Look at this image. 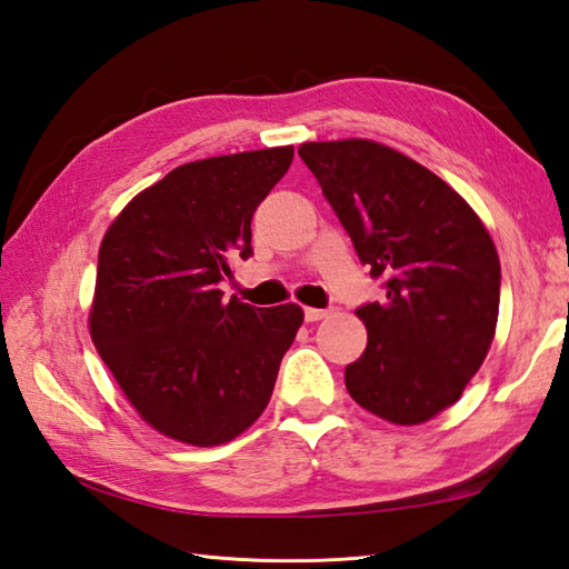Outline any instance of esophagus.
<instances>
[{
	"label": "esophagus",
	"mask_w": 569,
	"mask_h": 569,
	"mask_svg": "<svg viewBox=\"0 0 569 569\" xmlns=\"http://www.w3.org/2000/svg\"><path fill=\"white\" fill-rule=\"evenodd\" d=\"M327 317H329L327 309H315V307H307L305 309V319L307 321H321V319H327Z\"/></svg>",
	"instance_id": "1"
}]
</instances>
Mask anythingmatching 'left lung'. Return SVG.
I'll return each instance as SVG.
<instances>
[{
	"label": "left lung",
	"mask_w": 569,
	"mask_h": 569,
	"mask_svg": "<svg viewBox=\"0 0 569 569\" xmlns=\"http://www.w3.org/2000/svg\"><path fill=\"white\" fill-rule=\"evenodd\" d=\"M299 157L386 299L356 309L368 343L346 388L392 425H422L455 405L491 349L501 262L461 196L373 139L305 142Z\"/></svg>",
	"instance_id": "8db88e82"
}]
</instances>
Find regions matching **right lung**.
I'll use <instances>...</instances> for the list:
<instances>
[{
	"label": "right lung",
	"mask_w": 569,
	"mask_h": 569,
	"mask_svg": "<svg viewBox=\"0 0 569 569\" xmlns=\"http://www.w3.org/2000/svg\"><path fill=\"white\" fill-rule=\"evenodd\" d=\"M295 147L189 161L139 191L98 252L90 339L142 420L169 439L216 447L264 412L299 305L223 299L230 264L250 258L254 208Z\"/></svg>",
	"instance_id": "1"
}]
</instances>
